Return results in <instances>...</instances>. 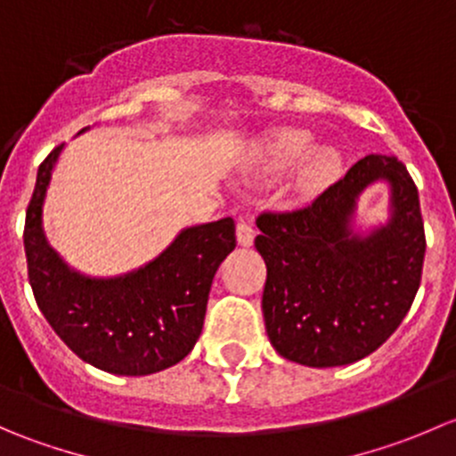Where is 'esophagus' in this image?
Segmentation results:
<instances>
[{"instance_id": "1", "label": "esophagus", "mask_w": 456, "mask_h": 456, "mask_svg": "<svg viewBox=\"0 0 456 456\" xmlns=\"http://www.w3.org/2000/svg\"><path fill=\"white\" fill-rule=\"evenodd\" d=\"M254 236H256L254 224H251L247 218L238 220V227H236V238H238V242H240L242 247H249L251 242H254Z\"/></svg>"}]
</instances>
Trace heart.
<instances>
[{"instance_id": "obj_1", "label": "heart", "mask_w": 456, "mask_h": 456, "mask_svg": "<svg viewBox=\"0 0 456 456\" xmlns=\"http://www.w3.org/2000/svg\"><path fill=\"white\" fill-rule=\"evenodd\" d=\"M311 142H314V134L309 130H302V127L275 130L260 145L262 169L269 174H278L293 167L309 151ZM338 151L330 150V147H317L302 160L296 181H293V190H296L297 196H314L338 176Z\"/></svg>"}]
</instances>
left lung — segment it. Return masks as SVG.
I'll use <instances>...</instances> for the list:
<instances>
[{"mask_svg": "<svg viewBox=\"0 0 456 456\" xmlns=\"http://www.w3.org/2000/svg\"><path fill=\"white\" fill-rule=\"evenodd\" d=\"M379 177L394 190V216L360 239L350 229L354 200ZM256 224L266 265L262 314L280 355L314 369L353 364L397 330L426 254L419 194L397 156H364L309 205L262 211Z\"/></svg>", "mask_w": 456, "mask_h": 456, "instance_id": "obj_1", "label": "left lung"}]
</instances>
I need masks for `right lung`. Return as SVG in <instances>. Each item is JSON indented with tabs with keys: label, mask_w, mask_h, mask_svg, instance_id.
Here are the masks:
<instances>
[{
	"label": "right lung",
	"mask_w": 456,
	"mask_h": 456,
	"mask_svg": "<svg viewBox=\"0 0 456 456\" xmlns=\"http://www.w3.org/2000/svg\"><path fill=\"white\" fill-rule=\"evenodd\" d=\"M57 145L37 172L26 209L28 280L54 333L72 353L114 375H151L178 364L194 348L220 262L236 247L232 218L178 233L156 260L121 278L96 280L68 269L41 229V207Z\"/></svg>",
	"instance_id": "obj_1"
}]
</instances>
